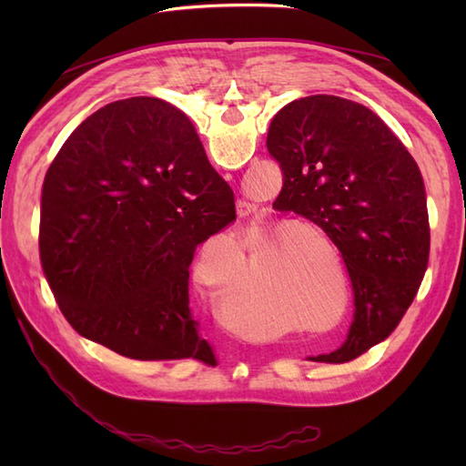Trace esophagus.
Returning a JSON list of instances; mask_svg holds the SVG:
<instances>
[{
  "mask_svg": "<svg viewBox=\"0 0 466 466\" xmlns=\"http://www.w3.org/2000/svg\"><path fill=\"white\" fill-rule=\"evenodd\" d=\"M257 214V206H252L248 202H238L237 204V216L241 219H248Z\"/></svg>",
  "mask_w": 466,
  "mask_h": 466,
  "instance_id": "1",
  "label": "esophagus"
}]
</instances>
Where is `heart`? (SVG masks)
Here are the masks:
<instances>
[{
    "instance_id": "obj_1",
    "label": "heart",
    "mask_w": 466,
    "mask_h": 466,
    "mask_svg": "<svg viewBox=\"0 0 466 466\" xmlns=\"http://www.w3.org/2000/svg\"><path fill=\"white\" fill-rule=\"evenodd\" d=\"M194 276L196 284L204 291H211L219 286V279L216 276L200 272V268ZM258 281L260 274L255 262L248 264L245 268V272L237 279L223 286L219 298V311L223 320L238 332L257 334L258 330H266L272 322L274 298L270 291H266L258 286Z\"/></svg>"
}]
</instances>
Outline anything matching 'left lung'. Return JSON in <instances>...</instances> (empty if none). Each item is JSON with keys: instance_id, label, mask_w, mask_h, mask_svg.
<instances>
[{"instance_id": "left-lung-1", "label": "left lung", "mask_w": 466, "mask_h": 466, "mask_svg": "<svg viewBox=\"0 0 466 466\" xmlns=\"http://www.w3.org/2000/svg\"><path fill=\"white\" fill-rule=\"evenodd\" d=\"M266 147L284 187L274 209L313 221L340 250L354 288L348 340L317 361H350L399 327L430 258L426 187L414 157L373 110L311 95L274 116Z\"/></svg>"}]
</instances>
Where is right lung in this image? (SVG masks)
<instances>
[{
	"label": "right lung",
	"instance_id": "1",
	"mask_svg": "<svg viewBox=\"0 0 466 466\" xmlns=\"http://www.w3.org/2000/svg\"><path fill=\"white\" fill-rule=\"evenodd\" d=\"M237 219L187 115L155 96L83 120L42 185V272L87 340L142 361H214L188 307L194 248Z\"/></svg>",
	"mask_w": 466,
	"mask_h": 466
}]
</instances>
